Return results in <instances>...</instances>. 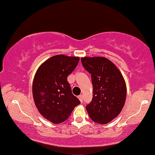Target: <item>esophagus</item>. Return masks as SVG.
Listing matches in <instances>:
<instances>
[{
  "instance_id": "esophagus-1",
  "label": "esophagus",
  "mask_w": 155,
  "mask_h": 155,
  "mask_svg": "<svg viewBox=\"0 0 155 155\" xmlns=\"http://www.w3.org/2000/svg\"><path fill=\"white\" fill-rule=\"evenodd\" d=\"M78 98H79V101H80L81 102H82V101H83V98H83V96H82V95H79V96H78Z\"/></svg>"
}]
</instances>
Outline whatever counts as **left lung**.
Segmentation results:
<instances>
[{"label": "left lung", "mask_w": 155, "mask_h": 155, "mask_svg": "<svg viewBox=\"0 0 155 155\" xmlns=\"http://www.w3.org/2000/svg\"><path fill=\"white\" fill-rule=\"evenodd\" d=\"M83 67L91 74L93 95L86 106L89 116L96 123L105 124L121 112L127 97V86L121 73L110 59L103 57L81 59Z\"/></svg>", "instance_id": "obj_1"}]
</instances>
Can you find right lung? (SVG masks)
<instances>
[{"instance_id":"add662e5","label":"right lung","mask_w":155,"mask_h":155,"mask_svg":"<svg viewBox=\"0 0 155 155\" xmlns=\"http://www.w3.org/2000/svg\"><path fill=\"white\" fill-rule=\"evenodd\" d=\"M79 61L77 57L54 56L45 61L35 74L32 85L35 104L39 113L53 124L67 120L80 104L67 80Z\"/></svg>"}]
</instances>
